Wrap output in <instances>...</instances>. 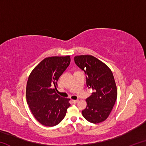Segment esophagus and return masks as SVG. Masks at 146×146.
I'll return each instance as SVG.
<instances>
[{
	"label": "esophagus",
	"mask_w": 146,
	"mask_h": 146,
	"mask_svg": "<svg viewBox=\"0 0 146 146\" xmlns=\"http://www.w3.org/2000/svg\"><path fill=\"white\" fill-rule=\"evenodd\" d=\"M72 102L74 103V104H76L78 102V100H73Z\"/></svg>",
	"instance_id": "obj_1"
}]
</instances>
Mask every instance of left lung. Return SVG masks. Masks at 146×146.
<instances>
[{
  "mask_svg": "<svg viewBox=\"0 0 146 146\" xmlns=\"http://www.w3.org/2000/svg\"><path fill=\"white\" fill-rule=\"evenodd\" d=\"M74 61L84 71L86 85L93 90L86 99L87 106L82 111L83 117L91 123L102 122L109 117L117 97L113 73L104 63L91 55L76 56Z\"/></svg>",
  "mask_w": 146,
  "mask_h": 146,
  "instance_id": "obj_1",
  "label": "left lung"
}]
</instances>
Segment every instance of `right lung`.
<instances>
[{
	"label": "right lung",
	"instance_id": "1",
	"mask_svg": "<svg viewBox=\"0 0 146 146\" xmlns=\"http://www.w3.org/2000/svg\"><path fill=\"white\" fill-rule=\"evenodd\" d=\"M70 56H51L41 61L29 75L26 99L35 118L41 124L52 127L65 117L69 98L57 93V81L70 64Z\"/></svg>",
	"mask_w": 146,
	"mask_h": 146
}]
</instances>
